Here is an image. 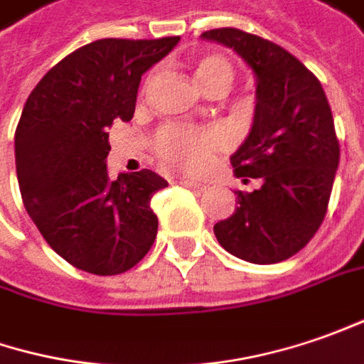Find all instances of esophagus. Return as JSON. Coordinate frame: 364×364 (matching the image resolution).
<instances>
[{"instance_id": "1", "label": "esophagus", "mask_w": 364, "mask_h": 364, "mask_svg": "<svg viewBox=\"0 0 364 364\" xmlns=\"http://www.w3.org/2000/svg\"><path fill=\"white\" fill-rule=\"evenodd\" d=\"M183 185V187H189V189H193V191H203L205 189V185L199 181H191V179H181L179 181Z\"/></svg>"}]
</instances>
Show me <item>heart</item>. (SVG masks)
I'll return each mask as SVG.
<instances>
[{
    "label": "heart",
    "mask_w": 364,
    "mask_h": 364,
    "mask_svg": "<svg viewBox=\"0 0 364 364\" xmlns=\"http://www.w3.org/2000/svg\"><path fill=\"white\" fill-rule=\"evenodd\" d=\"M195 80L211 92L215 88H230L233 80V66L220 54H201L193 62ZM225 144V139L215 129H191L179 124H167L159 129L153 146L155 153L175 169L201 171L211 161V155Z\"/></svg>",
    "instance_id": "obj_1"
}]
</instances>
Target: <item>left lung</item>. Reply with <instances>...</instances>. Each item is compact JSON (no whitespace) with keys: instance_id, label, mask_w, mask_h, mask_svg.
Here are the masks:
<instances>
[{"instance_id":"1","label":"left lung","mask_w":364,"mask_h":364,"mask_svg":"<svg viewBox=\"0 0 364 364\" xmlns=\"http://www.w3.org/2000/svg\"><path fill=\"white\" fill-rule=\"evenodd\" d=\"M201 36L233 48L257 80L254 124L232 165L237 179L259 187L235 191V213L213 232L232 256L278 264L314 237L328 209L341 157L331 105L318 78L282 46L235 28Z\"/></svg>"}]
</instances>
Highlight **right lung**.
<instances>
[{
	"mask_svg": "<svg viewBox=\"0 0 364 364\" xmlns=\"http://www.w3.org/2000/svg\"><path fill=\"white\" fill-rule=\"evenodd\" d=\"M105 38L48 70L16 129L23 207L48 245L74 268L114 276L136 266L157 237L151 199L167 181L151 169L108 179L107 127L134 114L141 76L177 46Z\"/></svg>",
	"mask_w": 364,
	"mask_h": 364,
	"instance_id": "add662e5",
	"label": "right lung"
}]
</instances>
